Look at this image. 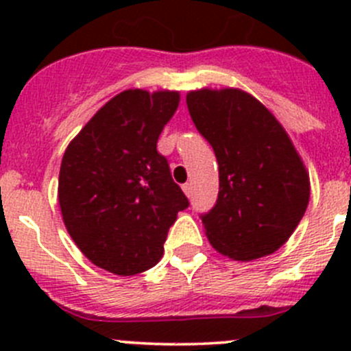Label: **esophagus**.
Instances as JSON below:
<instances>
[{"instance_id":"34e87169","label":"esophagus","mask_w":351,"mask_h":351,"mask_svg":"<svg viewBox=\"0 0 351 351\" xmlns=\"http://www.w3.org/2000/svg\"><path fill=\"white\" fill-rule=\"evenodd\" d=\"M182 189H183V192H185L186 197H192V185H190V183H185Z\"/></svg>"}]
</instances>
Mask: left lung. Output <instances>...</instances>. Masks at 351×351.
<instances>
[{
  "instance_id": "8db88e82",
  "label": "left lung",
  "mask_w": 351,
  "mask_h": 351,
  "mask_svg": "<svg viewBox=\"0 0 351 351\" xmlns=\"http://www.w3.org/2000/svg\"><path fill=\"white\" fill-rule=\"evenodd\" d=\"M197 130L219 162V197L202 215L212 247L251 261L275 253L306 214L309 173L282 123L238 88L189 91Z\"/></svg>"
}]
</instances>
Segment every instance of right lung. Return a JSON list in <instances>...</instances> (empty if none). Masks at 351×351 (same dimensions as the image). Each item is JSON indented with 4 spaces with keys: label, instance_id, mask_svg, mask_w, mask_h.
<instances>
[{
    "label": "right lung",
    "instance_id": "1",
    "mask_svg": "<svg viewBox=\"0 0 351 351\" xmlns=\"http://www.w3.org/2000/svg\"><path fill=\"white\" fill-rule=\"evenodd\" d=\"M178 105V91H122L91 117L62 156V221L81 253L110 274L127 277L153 268L168 229L189 207L156 149Z\"/></svg>",
    "mask_w": 351,
    "mask_h": 351
}]
</instances>
